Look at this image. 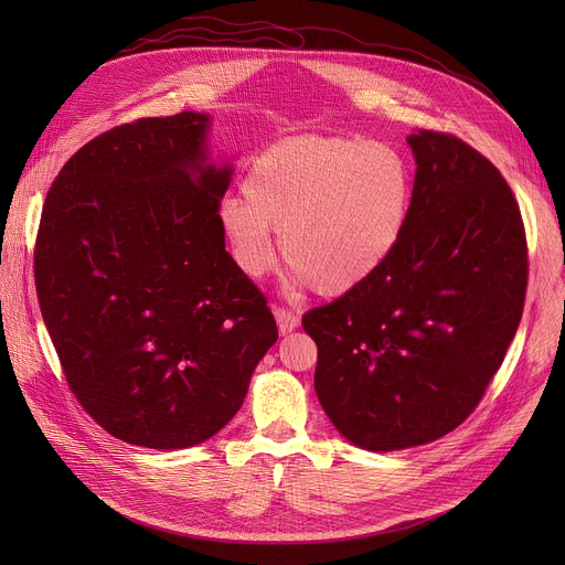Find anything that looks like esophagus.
<instances>
[{
  "instance_id": "1",
  "label": "esophagus",
  "mask_w": 565,
  "mask_h": 565,
  "mask_svg": "<svg viewBox=\"0 0 565 565\" xmlns=\"http://www.w3.org/2000/svg\"><path fill=\"white\" fill-rule=\"evenodd\" d=\"M275 320H277L279 334H290V332L300 324L298 313H292V311H288V309H284V307H277V309H275Z\"/></svg>"
}]
</instances>
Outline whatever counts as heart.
I'll return each instance as SVG.
<instances>
[{
  "label": "heart",
  "instance_id": "heart-1",
  "mask_svg": "<svg viewBox=\"0 0 565 565\" xmlns=\"http://www.w3.org/2000/svg\"><path fill=\"white\" fill-rule=\"evenodd\" d=\"M228 196L220 224L243 273L275 260L273 231L298 281L339 298L392 258L407 228L414 171L396 146L360 137L305 135L260 151Z\"/></svg>",
  "mask_w": 565,
  "mask_h": 565
}]
</instances>
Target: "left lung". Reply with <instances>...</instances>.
Segmentation results:
<instances>
[{
  "label": "left lung",
  "mask_w": 565,
  "mask_h": 565,
  "mask_svg": "<svg viewBox=\"0 0 565 565\" xmlns=\"http://www.w3.org/2000/svg\"><path fill=\"white\" fill-rule=\"evenodd\" d=\"M412 213L392 258L305 313L316 394L366 451H398L458 428L499 371L524 309L526 235L499 169L462 139L419 130Z\"/></svg>",
  "instance_id": "left-lung-1"
}]
</instances>
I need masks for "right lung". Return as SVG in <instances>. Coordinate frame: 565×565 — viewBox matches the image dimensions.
I'll use <instances>...</instances> for the list:
<instances>
[{
    "instance_id": "1",
    "label": "right lung",
    "mask_w": 565,
    "mask_h": 565,
    "mask_svg": "<svg viewBox=\"0 0 565 565\" xmlns=\"http://www.w3.org/2000/svg\"><path fill=\"white\" fill-rule=\"evenodd\" d=\"M211 116L111 128L45 196L34 277L71 392L109 435L188 449L241 409L279 332L224 249L231 164L207 162Z\"/></svg>"
}]
</instances>
